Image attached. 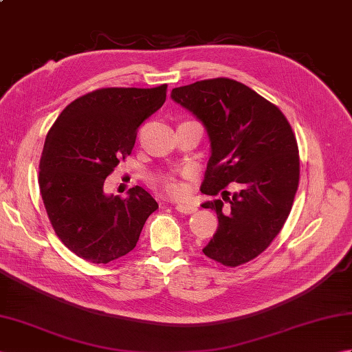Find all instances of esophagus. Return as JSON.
<instances>
[{"mask_svg": "<svg viewBox=\"0 0 352 352\" xmlns=\"http://www.w3.org/2000/svg\"><path fill=\"white\" fill-rule=\"evenodd\" d=\"M175 208H177V212L184 213V214H189V213H193L197 210V207L193 204H177Z\"/></svg>", "mask_w": 352, "mask_h": 352, "instance_id": "obj_1", "label": "esophagus"}]
</instances>
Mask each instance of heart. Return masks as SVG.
Returning a JSON list of instances; mask_svg holds the SVG:
<instances>
[{
	"mask_svg": "<svg viewBox=\"0 0 352 352\" xmlns=\"http://www.w3.org/2000/svg\"><path fill=\"white\" fill-rule=\"evenodd\" d=\"M164 188H166V192L170 193V195H182L183 193L182 183H178L174 178H168L166 183H164Z\"/></svg>",
	"mask_w": 352,
	"mask_h": 352,
	"instance_id": "1",
	"label": "heart"
}]
</instances>
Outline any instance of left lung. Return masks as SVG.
Returning a JSON list of instances; mask_svg holds the SVG:
<instances>
[{"mask_svg": "<svg viewBox=\"0 0 352 352\" xmlns=\"http://www.w3.org/2000/svg\"><path fill=\"white\" fill-rule=\"evenodd\" d=\"M170 98L189 110L207 131L210 159L201 192L228 200L206 201L219 227L203 252L226 266L256 258L280 233L300 182V155L281 110L230 78L172 89ZM237 182L231 199L221 189Z\"/></svg>", "mask_w": 352, "mask_h": 352, "instance_id": "obj_1", "label": "left lung"}]
</instances>
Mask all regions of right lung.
<instances>
[{
  "instance_id": "add662e5",
  "label": "right lung",
  "mask_w": 352,
  "mask_h": 352,
  "mask_svg": "<svg viewBox=\"0 0 352 352\" xmlns=\"http://www.w3.org/2000/svg\"><path fill=\"white\" fill-rule=\"evenodd\" d=\"M166 85L107 87L66 107L45 139L39 188L51 226L80 258L109 263L136 246L159 204L140 186L121 199L104 182L131 154L140 124L166 100Z\"/></svg>"
}]
</instances>
